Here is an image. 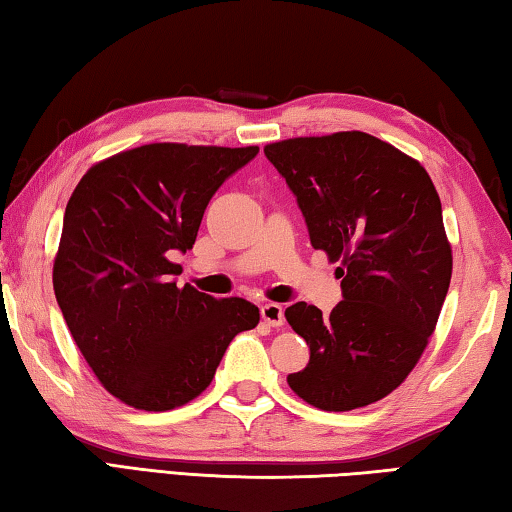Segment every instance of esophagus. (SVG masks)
Instances as JSON below:
<instances>
[{
  "label": "esophagus",
  "mask_w": 512,
  "mask_h": 512,
  "mask_svg": "<svg viewBox=\"0 0 512 512\" xmlns=\"http://www.w3.org/2000/svg\"><path fill=\"white\" fill-rule=\"evenodd\" d=\"M261 317H263L267 326L279 328V326H283V321H285L283 306H279V303H265V306H261Z\"/></svg>",
  "instance_id": "esophagus-1"
}]
</instances>
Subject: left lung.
Returning <instances> with one entry per match:
<instances>
[{"label": "left lung", "instance_id": "8db88e82", "mask_svg": "<svg viewBox=\"0 0 512 512\" xmlns=\"http://www.w3.org/2000/svg\"><path fill=\"white\" fill-rule=\"evenodd\" d=\"M265 157L297 197L310 242L342 279L330 315L285 310L310 346L290 389L324 411H351L400 387L434 333L452 279L443 209L416 159L366 132L285 139Z\"/></svg>", "mask_w": 512, "mask_h": 512}]
</instances>
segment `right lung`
<instances>
[{"label": "right lung", "instance_id": "add662e5", "mask_svg": "<svg viewBox=\"0 0 512 512\" xmlns=\"http://www.w3.org/2000/svg\"><path fill=\"white\" fill-rule=\"evenodd\" d=\"M258 146L148 143L87 170L71 193L53 290L69 333L125 405L168 411L209 387L258 308L177 288L170 254L193 249L206 204Z\"/></svg>", "mask_w": 512, "mask_h": 512}]
</instances>
